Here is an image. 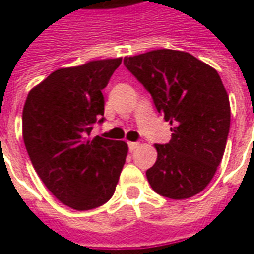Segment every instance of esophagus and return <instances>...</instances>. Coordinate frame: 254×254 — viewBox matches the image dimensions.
<instances>
[{"label": "esophagus", "mask_w": 254, "mask_h": 254, "mask_svg": "<svg viewBox=\"0 0 254 254\" xmlns=\"http://www.w3.org/2000/svg\"><path fill=\"white\" fill-rule=\"evenodd\" d=\"M138 145H140V144H138L137 141H129V143H127V147H129L130 151H134V149L137 148Z\"/></svg>", "instance_id": "obj_1"}]
</instances>
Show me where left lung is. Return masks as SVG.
Here are the masks:
<instances>
[{
  "instance_id": "1",
  "label": "left lung",
  "mask_w": 254,
  "mask_h": 254,
  "mask_svg": "<svg viewBox=\"0 0 254 254\" xmlns=\"http://www.w3.org/2000/svg\"><path fill=\"white\" fill-rule=\"evenodd\" d=\"M124 65L173 125L170 141L155 144L158 159L145 173L149 185L174 200L200 193L215 176L230 130L220 76L189 53L169 49L125 57Z\"/></svg>"
}]
</instances>
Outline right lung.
<instances>
[{
  "label": "right lung",
  "instance_id": "obj_1",
  "mask_svg": "<svg viewBox=\"0 0 254 254\" xmlns=\"http://www.w3.org/2000/svg\"><path fill=\"white\" fill-rule=\"evenodd\" d=\"M121 58L91 61L53 72L31 89L23 109V138L43 184L67 207L87 211L114 194L127 145L96 136L105 121L102 89Z\"/></svg>",
  "mask_w": 254,
  "mask_h": 254
}]
</instances>
